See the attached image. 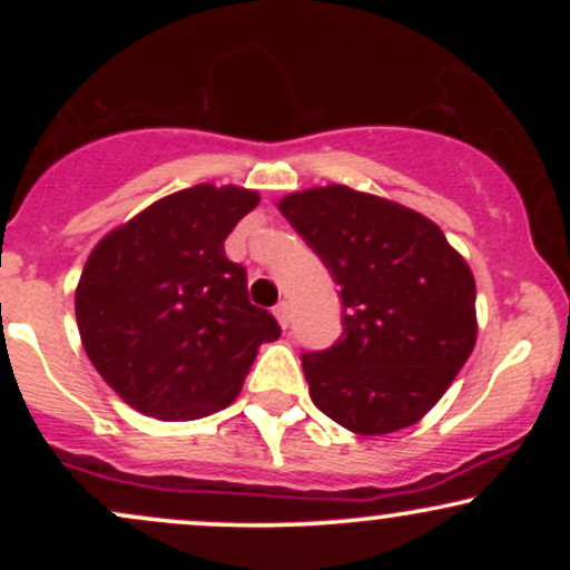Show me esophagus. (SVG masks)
I'll list each match as a JSON object with an SVG mask.
<instances>
[{
	"instance_id": "esophagus-1",
	"label": "esophagus",
	"mask_w": 570,
	"mask_h": 570,
	"mask_svg": "<svg viewBox=\"0 0 570 570\" xmlns=\"http://www.w3.org/2000/svg\"><path fill=\"white\" fill-rule=\"evenodd\" d=\"M273 316L278 318V324L284 326V330H289V324H292V311H289V303H278L276 307H273Z\"/></svg>"
}]
</instances>
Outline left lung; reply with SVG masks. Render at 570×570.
I'll return each mask as SVG.
<instances>
[{
	"label": "left lung",
	"instance_id": "obj_1",
	"mask_svg": "<svg viewBox=\"0 0 570 570\" xmlns=\"http://www.w3.org/2000/svg\"><path fill=\"white\" fill-rule=\"evenodd\" d=\"M278 208L343 303L335 345L303 353L313 404L364 436L417 423L474 348L469 265L423 214L351 187L305 189Z\"/></svg>",
	"mask_w": 570,
	"mask_h": 570
}]
</instances>
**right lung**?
Listing matches in <instances>:
<instances>
[{
    "mask_svg": "<svg viewBox=\"0 0 570 570\" xmlns=\"http://www.w3.org/2000/svg\"><path fill=\"white\" fill-rule=\"evenodd\" d=\"M259 203L240 187L168 195L94 248L75 311L85 353L122 402L195 421L238 396L257 348L281 335L248 303L246 271L225 238Z\"/></svg>",
    "mask_w": 570,
    "mask_h": 570,
    "instance_id": "add662e5",
    "label": "right lung"
}]
</instances>
